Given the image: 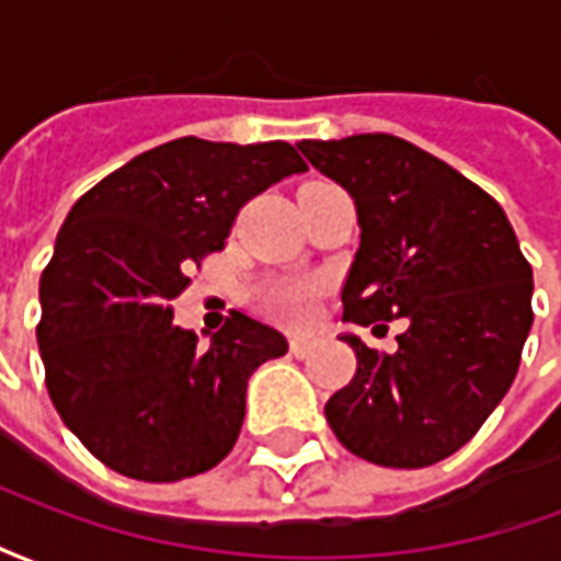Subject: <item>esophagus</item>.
I'll return each instance as SVG.
<instances>
[{"label":"esophagus","instance_id":"obj_1","mask_svg":"<svg viewBox=\"0 0 561 561\" xmlns=\"http://www.w3.org/2000/svg\"><path fill=\"white\" fill-rule=\"evenodd\" d=\"M312 352H316V342L312 340H300V336L291 340V354L297 357V360H306Z\"/></svg>","mask_w":561,"mask_h":561}]
</instances>
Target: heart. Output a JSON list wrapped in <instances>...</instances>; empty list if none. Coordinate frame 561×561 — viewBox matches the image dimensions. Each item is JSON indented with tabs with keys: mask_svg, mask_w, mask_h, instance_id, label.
Masks as SVG:
<instances>
[{
	"mask_svg": "<svg viewBox=\"0 0 561 561\" xmlns=\"http://www.w3.org/2000/svg\"><path fill=\"white\" fill-rule=\"evenodd\" d=\"M273 306H276V312L285 321L304 324L312 316V309H316V291L306 282H285V285H279L273 291Z\"/></svg>",
	"mask_w": 561,
	"mask_h": 561,
	"instance_id": "1",
	"label": "heart"
}]
</instances>
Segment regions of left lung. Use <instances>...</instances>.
<instances>
[{
  "instance_id": "obj_1",
  "label": "left lung",
  "mask_w": 561,
  "mask_h": 561,
  "mask_svg": "<svg viewBox=\"0 0 561 561\" xmlns=\"http://www.w3.org/2000/svg\"><path fill=\"white\" fill-rule=\"evenodd\" d=\"M297 149L357 207L342 318L409 321L393 354L342 336L357 373L324 405L330 430L376 466H433L481 430L517 376L535 318L529 261L505 209L409 140L352 135Z\"/></svg>"
}]
</instances>
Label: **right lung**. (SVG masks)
Instances as JSON below:
<instances>
[{
	"mask_svg": "<svg viewBox=\"0 0 561 561\" xmlns=\"http://www.w3.org/2000/svg\"><path fill=\"white\" fill-rule=\"evenodd\" d=\"M304 171L285 140L180 138L71 207L38 285V348L56 412L107 469L171 483L231 454L249 376L288 342L231 312L201 345L173 324L171 300L201 257L225 249L245 201Z\"/></svg>",
	"mask_w": 561,
	"mask_h": 561,
	"instance_id": "obj_1",
	"label": "right lung"
}]
</instances>
